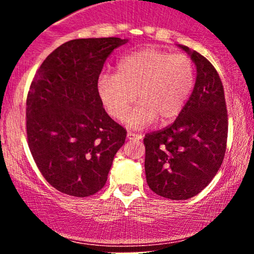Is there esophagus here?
I'll return each instance as SVG.
<instances>
[{"label": "esophagus", "mask_w": 254, "mask_h": 254, "mask_svg": "<svg viewBox=\"0 0 254 254\" xmlns=\"http://www.w3.org/2000/svg\"><path fill=\"white\" fill-rule=\"evenodd\" d=\"M127 138L129 139H142L143 136L139 135V133H135V132H127Z\"/></svg>", "instance_id": "1"}]
</instances>
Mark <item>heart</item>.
I'll use <instances>...</instances> for the list:
<instances>
[{"label": "heart", "instance_id": "1", "mask_svg": "<svg viewBox=\"0 0 254 254\" xmlns=\"http://www.w3.org/2000/svg\"><path fill=\"white\" fill-rule=\"evenodd\" d=\"M194 80L190 57L144 48L122 58L117 74H101L97 90L105 110L116 121H123L137 95L139 104L127 124L139 129L157 118L167 123L178 117L190 98Z\"/></svg>", "mask_w": 254, "mask_h": 254}]
</instances>
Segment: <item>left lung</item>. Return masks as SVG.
<instances>
[{
    "instance_id": "obj_1",
    "label": "left lung",
    "mask_w": 254,
    "mask_h": 254,
    "mask_svg": "<svg viewBox=\"0 0 254 254\" xmlns=\"http://www.w3.org/2000/svg\"><path fill=\"white\" fill-rule=\"evenodd\" d=\"M196 66V82L173 124L144 137L147 183L159 196L184 200L196 196L222 165L228 118L221 78L212 64L178 45Z\"/></svg>"
}]
</instances>
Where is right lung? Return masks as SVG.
Instances as JSON below:
<instances>
[{"label": "right lung", "instance_id": "add662e5", "mask_svg": "<svg viewBox=\"0 0 254 254\" xmlns=\"http://www.w3.org/2000/svg\"><path fill=\"white\" fill-rule=\"evenodd\" d=\"M129 39L62 44L38 69L26 101L28 147L43 177L62 193L87 197L106 184L127 131L106 113L97 82L111 52Z\"/></svg>", "mask_w": 254, "mask_h": 254}]
</instances>
